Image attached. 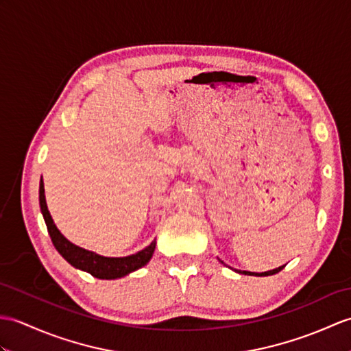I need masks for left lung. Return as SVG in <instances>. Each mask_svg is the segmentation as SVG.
Listing matches in <instances>:
<instances>
[{"label": "left lung", "mask_w": 351, "mask_h": 351, "mask_svg": "<svg viewBox=\"0 0 351 351\" xmlns=\"http://www.w3.org/2000/svg\"><path fill=\"white\" fill-rule=\"evenodd\" d=\"M219 260V258H218ZM219 262H221V260H219ZM223 263V262H221ZM282 267L284 266H280V267H276V269H272V271H266V272H248V271H241V269H233L234 272H238V274H241V275H256V276H267V275H275V274H278L280 271H282Z\"/></svg>", "instance_id": "8db88e82"}]
</instances>
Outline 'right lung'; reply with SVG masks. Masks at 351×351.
<instances>
[{
    "mask_svg": "<svg viewBox=\"0 0 351 351\" xmlns=\"http://www.w3.org/2000/svg\"><path fill=\"white\" fill-rule=\"evenodd\" d=\"M38 200H40V209H42V214L45 218L47 232L51 234L52 243L55 245L56 251H58L73 267L91 274L93 276H95V278H100V280H117L137 271V269L143 267L151 260L154 250H156V243H157L156 239H154L146 248L127 257H104V256L97 254L94 251L77 247L73 242H70L58 230V227L55 226L53 219L51 217V213H49L47 205H46V197H45L43 176L40 179Z\"/></svg>",
    "mask_w": 351,
    "mask_h": 351,
    "instance_id": "right-lung-1",
    "label": "right lung"
}]
</instances>
